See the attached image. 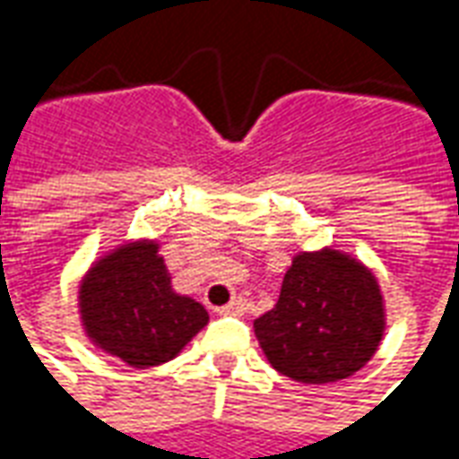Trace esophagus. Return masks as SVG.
Masks as SVG:
<instances>
[{
	"mask_svg": "<svg viewBox=\"0 0 459 459\" xmlns=\"http://www.w3.org/2000/svg\"><path fill=\"white\" fill-rule=\"evenodd\" d=\"M219 312L221 315H230V317H240V315L246 312V299H240V298L230 299L229 305H223Z\"/></svg>",
	"mask_w": 459,
	"mask_h": 459,
	"instance_id": "obj_1",
	"label": "esophagus"
}]
</instances>
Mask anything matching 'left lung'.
<instances>
[{
  "mask_svg": "<svg viewBox=\"0 0 459 459\" xmlns=\"http://www.w3.org/2000/svg\"><path fill=\"white\" fill-rule=\"evenodd\" d=\"M253 329L275 371L298 384H337L378 351L384 292L374 270L344 250H299L275 307Z\"/></svg>",
  "mask_w": 459,
  "mask_h": 459,
  "instance_id": "obj_1",
  "label": "left lung"
}]
</instances>
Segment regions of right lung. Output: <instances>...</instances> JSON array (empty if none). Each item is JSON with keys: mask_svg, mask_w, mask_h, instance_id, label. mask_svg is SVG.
<instances>
[{"mask_svg": "<svg viewBox=\"0 0 459 459\" xmlns=\"http://www.w3.org/2000/svg\"><path fill=\"white\" fill-rule=\"evenodd\" d=\"M160 248L154 238L122 240L78 285L85 337L132 368L167 364L209 325L201 302L171 288Z\"/></svg>", "mask_w": 459, "mask_h": 459, "instance_id": "1", "label": "right lung"}]
</instances>
